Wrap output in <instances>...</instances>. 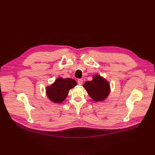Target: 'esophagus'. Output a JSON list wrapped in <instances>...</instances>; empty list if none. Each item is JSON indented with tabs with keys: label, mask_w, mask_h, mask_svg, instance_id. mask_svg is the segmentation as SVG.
<instances>
[{
	"label": "esophagus",
	"mask_w": 155,
	"mask_h": 155,
	"mask_svg": "<svg viewBox=\"0 0 155 155\" xmlns=\"http://www.w3.org/2000/svg\"><path fill=\"white\" fill-rule=\"evenodd\" d=\"M83 79H78V83L79 85H81L83 84Z\"/></svg>",
	"instance_id": "obj_1"
}]
</instances>
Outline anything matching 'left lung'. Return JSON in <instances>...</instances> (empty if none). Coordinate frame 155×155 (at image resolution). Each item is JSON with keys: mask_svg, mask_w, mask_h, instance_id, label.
I'll return each mask as SVG.
<instances>
[{"mask_svg": "<svg viewBox=\"0 0 155 155\" xmlns=\"http://www.w3.org/2000/svg\"><path fill=\"white\" fill-rule=\"evenodd\" d=\"M87 92L94 101H102L110 94L109 83L99 75H95L92 81H87L83 85Z\"/></svg>", "mask_w": 155, "mask_h": 155, "instance_id": "8db88e82", "label": "left lung"}]
</instances>
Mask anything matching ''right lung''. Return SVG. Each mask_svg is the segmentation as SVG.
Wrapping results in <instances>:
<instances>
[{
	"instance_id": "obj_1",
	"label": "right lung",
	"mask_w": 155,
	"mask_h": 155,
	"mask_svg": "<svg viewBox=\"0 0 155 155\" xmlns=\"http://www.w3.org/2000/svg\"><path fill=\"white\" fill-rule=\"evenodd\" d=\"M76 85V81L73 79L59 78L51 85L47 87V96L52 102L61 103L67 97L70 89Z\"/></svg>"
}]
</instances>
